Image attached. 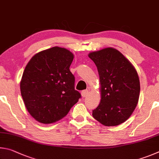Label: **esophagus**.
Listing matches in <instances>:
<instances>
[{"instance_id": "esophagus-1", "label": "esophagus", "mask_w": 159, "mask_h": 159, "mask_svg": "<svg viewBox=\"0 0 159 159\" xmlns=\"http://www.w3.org/2000/svg\"><path fill=\"white\" fill-rule=\"evenodd\" d=\"M81 94H82V96L83 97V98H85V97H87V96H88V94H89V91H87V90L82 91V93H81Z\"/></svg>"}]
</instances>
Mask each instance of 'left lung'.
I'll use <instances>...</instances> for the list:
<instances>
[{
	"mask_svg": "<svg viewBox=\"0 0 159 159\" xmlns=\"http://www.w3.org/2000/svg\"><path fill=\"white\" fill-rule=\"evenodd\" d=\"M88 57L98 68L101 102L93 118L105 126L124 123L135 110L140 96V80L135 67L113 47L91 52Z\"/></svg>",
	"mask_w": 159,
	"mask_h": 159,
	"instance_id": "left-lung-1",
	"label": "left lung"
}]
</instances>
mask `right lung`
Segmentation results:
<instances>
[{
  "mask_svg": "<svg viewBox=\"0 0 159 159\" xmlns=\"http://www.w3.org/2000/svg\"><path fill=\"white\" fill-rule=\"evenodd\" d=\"M73 58L70 50L54 47L35 54L27 63L21 94L28 112L40 123L61 120L81 97L69 69Z\"/></svg>",
  "mask_w": 159,
  "mask_h": 159,
  "instance_id": "1",
  "label": "right lung"
}]
</instances>
